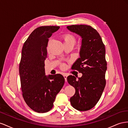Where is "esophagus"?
I'll return each mask as SVG.
<instances>
[{
    "label": "esophagus",
    "mask_w": 128,
    "mask_h": 128,
    "mask_svg": "<svg viewBox=\"0 0 128 128\" xmlns=\"http://www.w3.org/2000/svg\"><path fill=\"white\" fill-rule=\"evenodd\" d=\"M63 76H64V78L65 79V81L66 82H67V76L64 74V75H63Z\"/></svg>",
    "instance_id": "1"
}]
</instances>
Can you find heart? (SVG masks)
Segmentation results:
<instances>
[{
    "instance_id": "b5f03b06",
    "label": "heart",
    "mask_w": 128,
    "mask_h": 128,
    "mask_svg": "<svg viewBox=\"0 0 128 128\" xmlns=\"http://www.w3.org/2000/svg\"><path fill=\"white\" fill-rule=\"evenodd\" d=\"M63 40L64 45L74 46L76 43V38L74 36L71 34H65L63 36Z\"/></svg>"
}]
</instances>
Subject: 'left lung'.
<instances>
[{"label":"left lung","mask_w":128,"mask_h":128,"mask_svg":"<svg viewBox=\"0 0 128 128\" xmlns=\"http://www.w3.org/2000/svg\"><path fill=\"white\" fill-rule=\"evenodd\" d=\"M71 32L82 38L80 57L72 68L77 70L82 76L78 78L68 76V84L76 90L70 98L72 107L79 111H86L95 106L100 98L106 85L107 70L106 49L98 32L90 26L80 24L66 27Z\"/></svg>","instance_id":"1"}]
</instances>
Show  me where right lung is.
<instances>
[{"label":"right lung","mask_w":128,"mask_h":128,"mask_svg":"<svg viewBox=\"0 0 128 128\" xmlns=\"http://www.w3.org/2000/svg\"><path fill=\"white\" fill-rule=\"evenodd\" d=\"M60 28H37L29 36L22 49L19 74L22 96L28 106L40 113L52 109L65 82L60 74L46 76L44 68L49 38Z\"/></svg>","instance_id":"add662e5"}]
</instances>
